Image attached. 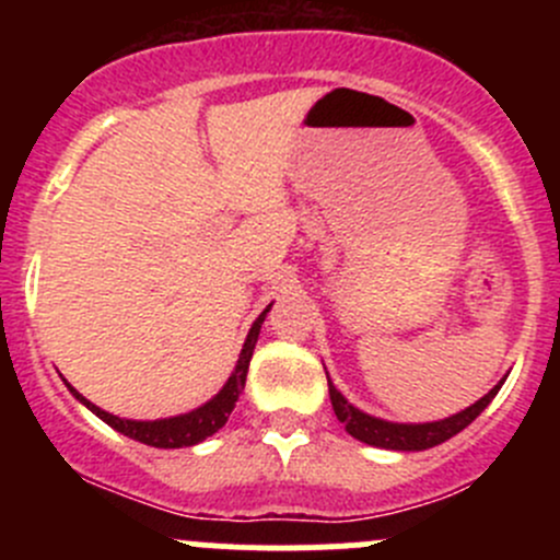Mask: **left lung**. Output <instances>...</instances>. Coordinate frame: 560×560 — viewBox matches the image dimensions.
I'll use <instances>...</instances> for the list:
<instances>
[{
    "instance_id": "1",
    "label": "left lung",
    "mask_w": 560,
    "mask_h": 560,
    "mask_svg": "<svg viewBox=\"0 0 560 560\" xmlns=\"http://www.w3.org/2000/svg\"><path fill=\"white\" fill-rule=\"evenodd\" d=\"M504 380L499 382L488 395L471 404L468 409L457 411V415L447 417V420L439 422H417V425H409V422H387L380 420V417H371L365 411H360L358 406L349 404L336 387H332L330 376H327V387H330V404L332 411H336L338 422H343L349 436H354L358 442L371 444V447H382V450H400V453H420V450L436 447V444L447 442L453 439L455 433H460L463 428L471 425L479 415L485 411V406L495 398Z\"/></svg>"
}]
</instances>
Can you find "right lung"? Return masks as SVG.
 <instances>
[{
  "mask_svg": "<svg viewBox=\"0 0 560 560\" xmlns=\"http://www.w3.org/2000/svg\"><path fill=\"white\" fill-rule=\"evenodd\" d=\"M270 306H273V303H270ZM270 306L265 308L257 319H254V325H252V330H248L246 343H244V349H241V358H238V363H235V371H233V376L228 380V385L219 389V393L213 395L208 404L197 406L195 411H186V415H178V417H167V420H124V417L107 415L105 409L94 406L92 400L83 398L75 387H70V393L75 395V398L81 400L89 411H94L100 420L107 422L113 431L124 433V436L135 439V442H140V444H149V447H160V450H178V447H191V444H200L202 439L213 436V433H217L219 428L228 422L230 411L235 409V400H238V395L244 393L248 360H252L254 343H257V338H259V327H262L265 314L270 312Z\"/></svg>",
  "mask_w": 560,
  "mask_h": 560,
  "instance_id": "right-lung-1",
  "label": "right lung"
}]
</instances>
